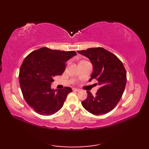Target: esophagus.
<instances>
[{"label":"esophagus","instance_id":"obj_1","mask_svg":"<svg viewBox=\"0 0 149 149\" xmlns=\"http://www.w3.org/2000/svg\"><path fill=\"white\" fill-rule=\"evenodd\" d=\"M73 91H77V92H79V91H80V90H79V89H77V88H73Z\"/></svg>","mask_w":149,"mask_h":149}]
</instances>
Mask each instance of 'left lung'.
I'll return each mask as SVG.
<instances>
[{
	"instance_id": "obj_1",
	"label": "left lung",
	"mask_w": 149,
	"mask_h": 149,
	"mask_svg": "<svg viewBox=\"0 0 149 149\" xmlns=\"http://www.w3.org/2000/svg\"><path fill=\"white\" fill-rule=\"evenodd\" d=\"M77 52L90 60L93 73L90 81L95 79L100 88L96 95L87 91V99L81 102L84 108L95 115L106 114L115 108L124 91L127 74L122 62L102 47Z\"/></svg>"
}]
</instances>
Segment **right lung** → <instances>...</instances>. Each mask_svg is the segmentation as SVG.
Wrapping results in <instances>:
<instances>
[{
  "instance_id": "obj_1",
  "label": "right lung",
  "mask_w": 149,
  "mask_h": 149,
  "mask_svg": "<svg viewBox=\"0 0 149 149\" xmlns=\"http://www.w3.org/2000/svg\"><path fill=\"white\" fill-rule=\"evenodd\" d=\"M75 51H63L42 47L31 52L24 60L19 72V82L24 98L37 113L49 116L63 106L72 88L52 90L54 77L61 75Z\"/></svg>"
}]
</instances>
